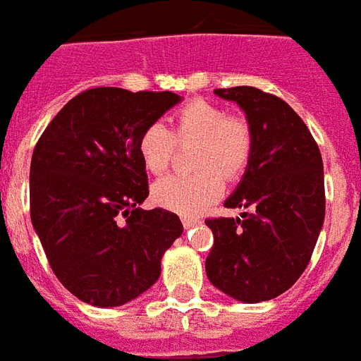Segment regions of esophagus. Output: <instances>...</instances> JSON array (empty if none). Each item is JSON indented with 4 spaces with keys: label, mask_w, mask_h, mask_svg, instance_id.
I'll return each mask as SVG.
<instances>
[{
    "label": "esophagus",
    "mask_w": 361,
    "mask_h": 361,
    "mask_svg": "<svg viewBox=\"0 0 361 361\" xmlns=\"http://www.w3.org/2000/svg\"><path fill=\"white\" fill-rule=\"evenodd\" d=\"M183 225H184V228H192V227H194V225H198V221H196V219H188V217H184V219H183Z\"/></svg>",
    "instance_id": "34e87169"
}]
</instances>
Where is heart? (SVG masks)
Here are the masks:
<instances>
[{
	"label": "heart",
	"mask_w": 361,
	"mask_h": 361,
	"mask_svg": "<svg viewBox=\"0 0 361 361\" xmlns=\"http://www.w3.org/2000/svg\"><path fill=\"white\" fill-rule=\"evenodd\" d=\"M177 138H198V173L167 175L152 188L154 202L163 209L196 215L217 202L225 188V178H236L246 169L252 155V128L248 121L227 115L219 105L194 99L177 113ZM175 136L163 123H152L138 138V154L144 167L159 175L167 169L175 152Z\"/></svg>",
	"instance_id": "heart-1"
}]
</instances>
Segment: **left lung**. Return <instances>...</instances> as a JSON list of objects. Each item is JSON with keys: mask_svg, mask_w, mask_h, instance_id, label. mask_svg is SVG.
I'll return each instance as SVG.
<instances>
[{"mask_svg": "<svg viewBox=\"0 0 361 361\" xmlns=\"http://www.w3.org/2000/svg\"><path fill=\"white\" fill-rule=\"evenodd\" d=\"M252 128V155L225 207L240 217L207 219L213 248L206 259L215 288L244 304L277 298L310 264L325 219L323 159L290 105L252 88H219Z\"/></svg>", "mask_w": 361, "mask_h": 361, "instance_id": "obj_1", "label": "left lung"}]
</instances>
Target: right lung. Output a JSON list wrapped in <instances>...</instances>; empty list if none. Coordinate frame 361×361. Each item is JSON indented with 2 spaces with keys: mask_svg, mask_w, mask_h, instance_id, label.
Masks as SVG:
<instances>
[{
  "mask_svg": "<svg viewBox=\"0 0 361 361\" xmlns=\"http://www.w3.org/2000/svg\"><path fill=\"white\" fill-rule=\"evenodd\" d=\"M183 97L92 88L57 113L30 163V219L61 285L97 307L130 302L161 275L183 235L178 215L148 198L142 130Z\"/></svg>",
  "mask_w": 361,
  "mask_h": 361,
  "instance_id": "right-lung-1",
  "label": "right lung"
}]
</instances>
